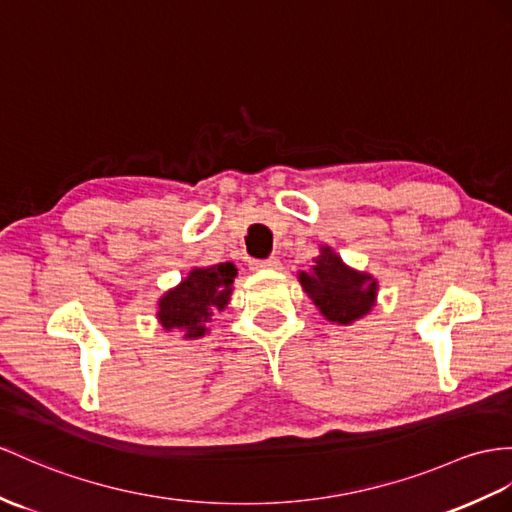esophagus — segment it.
I'll list each match as a JSON object with an SVG mask.
<instances>
[{
	"label": "esophagus",
	"mask_w": 512,
	"mask_h": 512,
	"mask_svg": "<svg viewBox=\"0 0 512 512\" xmlns=\"http://www.w3.org/2000/svg\"><path fill=\"white\" fill-rule=\"evenodd\" d=\"M280 267V260L276 256H271L267 260H252L249 263V269L252 271H263V269H278Z\"/></svg>",
	"instance_id": "1"
}]
</instances>
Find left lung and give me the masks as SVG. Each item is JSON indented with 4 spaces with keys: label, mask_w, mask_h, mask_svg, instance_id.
Wrapping results in <instances>:
<instances>
[{
    "label": "left lung",
    "mask_w": 512,
    "mask_h": 512,
    "mask_svg": "<svg viewBox=\"0 0 512 512\" xmlns=\"http://www.w3.org/2000/svg\"><path fill=\"white\" fill-rule=\"evenodd\" d=\"M304 291L313 297L315 306L336 323H352L367 315L376 299L378 282L367 273H358L343 265L330 247H321L313 271L299 273Z\"/></svg>",
    "instance_id": "8db88e82"
}]
</instances>
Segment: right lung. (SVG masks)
Instances as JSON below:
<instances>
[{"label":"right lung","instance_id":"1","mask_svg":"<svg viewBox=\"0 0 512 512\" xmlns=\"http://www.w3.org/2000/svg\"><path fill=\"white\" fill-rule=\"evenodd\" d=\"M234 278L236 267L232 263L193 269L189 278L160 299L158 319L162 328L184 332V339L204 336L213 315L228 306Z\"/></svg>","mask_w":512,"mask_h":512}]
</instances>
